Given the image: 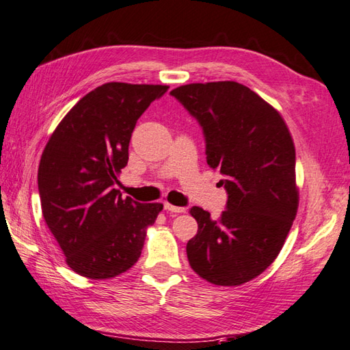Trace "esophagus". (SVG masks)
I'll return each instance as SVG.
<instances>
[{"label": "esophagus", "instance_id": "esophagus-1", "mask_svg": "<svg viewBox=\"0 0 350 350\" xmlns=\"http://www.w3.org/2000/svg\"><path fill=\"white\" fill-rule=\"evenodd\" d=\"M164 208L169 210V212H174V213H184V212H186V208H184V207L174 206V204H170V202H164Z\"/></svg>", "mask_w": 350, "mask_h": 350}]
</instances>
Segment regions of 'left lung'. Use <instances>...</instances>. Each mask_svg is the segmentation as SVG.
Segmentation results:
<instances>
[{
  "label": "left lung",
  "instance_id": "left-lung-1",
  "mask_svg": "<svg viewBox=\"0 0 350 350\" xmlns=\"http://www.w3.org/2000/svg\"><path fill=\"white\" fill-rule=\"evenodd\" d=\"M206 135L207 163L219 169L227 210L198 222L186 252L193 271L217 286H239L271 265L299 208L295 148L273 105L233 81L181 85L170 91Z\"/></svg>",
  "mask_w": 350,
  "mask_h": 350
}]
</instances>
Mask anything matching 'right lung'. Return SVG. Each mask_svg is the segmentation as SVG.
<instances>
[{
    "label": "right lung",
    "mask_w": 350,
    "mask_h": 350,
    "mask_svg": "<svg viewBox=\"0 0 350 350\" xmlns=\"http://www.w3.org/2000/svg\"><path fill=\"white\" fill-rule=\"evenodd\" d=\"M167 85L108 82L83 96L53 131L38 169L44 221L65 262L105 280L134 265L163 204L114 189L128 164L135 123Z\"/></svg>",
    "instance_id": "right-lung-1"
}]
</instances>
